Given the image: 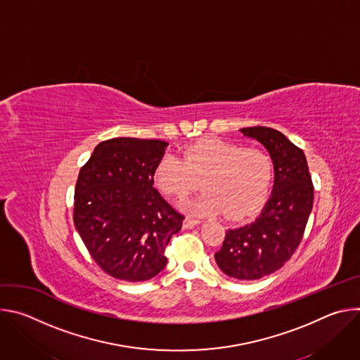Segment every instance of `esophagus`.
<instances>
[{"mask_svg":"<svg viewBox=\"0 0 360 360\" xmlns=\"http://www.w3.org/2000/svg\"><path fill=\"white\" fill-rule=\"evenodd\" d=\"M199 224H200V221L191 219V218H185V219H184L182 226H184L185 229H191V228H193V226H196V225H199Z\"/></svg>","mask_w":360,"mask_h":360,"instance_id":"34e87169","label":"esophagus"}]
</instances>
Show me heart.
Listing matches in <instances>:
<instances>
[{
	"label": "heart",
	"instance_id": "b5f03b06",
	"mask_svg": "<svg viewBox=\"0 0 360 360\" xmlns=\"http://www.w3.org/2000/svg\"><path fill=\"white\" fill-rule=\"evenodd\" d=\"M272 175L271 160L256 148L218 138L200 139L182 152L164 155L153 171V184L167 196L182 199L199 186V196L181 203L193 215H217L242 219L255 214L265 202Z\"/></svg>",
	"mask_w": 360,
	"mask_h": 360
}]
</instances>
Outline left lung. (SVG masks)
Returning a JSON list of instances; mask_svg holds the SVG:
<instances>
[{"instance_id":"1","label":"left lung","mask_w":360,"mask_h":360,"mask_svg":"<svg viewBox=\"0 0 360 360\" xmlns=\"http://www.w3.org/2000/svg\"><path fill=\"white\" fill-rule=\"evenodd\" d=\"M239 132L258 141L274 164V188L255 221L228 229L215 253L221 271L238 281H255L281 269L302 240L314 205V185L302 149L266 127Z\"/></svg>"}]
</instances>
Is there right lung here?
Wrapping results in <instances>:
<instances>
[{"instance_id":"obj_1","label":"right lung","mask_w":360,"mask_h":360,"mask_svg":"<svg viewBox=\"0 0 360 360\" xmlns=\"http://www.w3.org/2000/svg\"><path fill=\"white\" fill-rule=\"evenodd\" d=\"M168 142L112 138L81 168L74 224L94 261L110 276L143 282L167 265L164 249L184 217L153 188Z\"/></svg>"}]
</instances>
